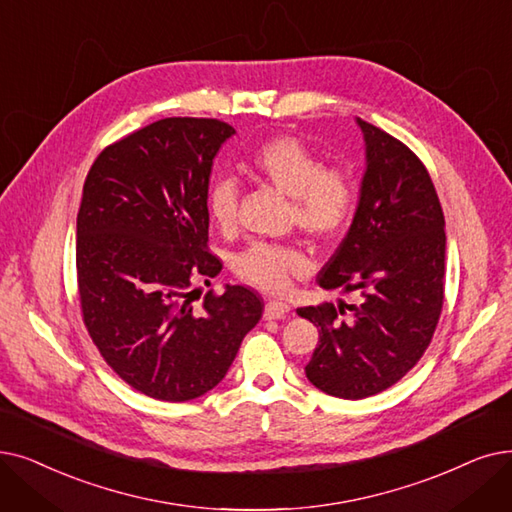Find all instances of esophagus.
Listing matches in <instances>:
<instances>
[{
  "instance_id": "obj_1",
  "label": "esophagus",
  "mask_w": 512,
  "mask_h": 512,
  "mask_svg": "<svg viewBox=\"0 0 512 512\" xmlns=\"http://www.w3.org/2000/svg\"><path fill=\"white\" fill-rule=\"evenodd\" d=\"M288 311H291V305H288V303L268 301V303H265V309H263V318L265 320H280L288 314Z\"/></svg>"
}]
</instances>
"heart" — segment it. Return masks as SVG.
Masks as SVG:
<instances>
[{"mask_svg": "<svg viewBox=\"0 0 512 512\" xmlns=\"http://www.w3.org/2000/svg\"><path fill=\"white\" fill-rule=\"evenodd\" d=\"M255 180L291 196V219L318 242L337 240L351 224L358 186L353 175L337 165H324L320 154L301 138L280 133L261 142L247 161ZM207 213L213 224L230 232L238 224L240 186L232 175H217L207 188ZM242 282L282 295L311 270L309 257L295 244L253 242L234 261Z\"/></svg>", "mask_w": 512, "mask_h": 512, "instance_id": "b5f03b06", "label": "heart"}]
</instances>
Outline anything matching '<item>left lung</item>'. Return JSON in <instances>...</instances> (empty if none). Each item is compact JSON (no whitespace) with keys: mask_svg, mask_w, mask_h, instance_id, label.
<instances>
[{"mask_svg":"<svg viewBox=\"0 0 512 512\" xmlns=\"http://www.w3.org/2000/svg\"><path fill=\"white\" fill-rule=\"evenodd\" d=\"M358 125L368 157L360 207L318 284L362 299L297 309L320 332L305 366L309 383L343 399L381 393L418 364L446 282V219L425 163L391 133Z\"/></svg>","mask_w":512,"mask_h":512,"instance_id":"8db88e82","label":"left lung"}]
</instances>
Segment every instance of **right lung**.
<instances>
[{"instance_id":"right-lung-1","label":"right lung","mask_w":512,"mask_h":512,"mask_svg":"<svg viewBox=\"0 0 512 512\" xmlns=\"http://www.w3.org/2000/svg\"><path fill=\"white\" fill-rule=\"evenodd\" d=\"M234 127L167 117L106 146L85 177L77 215L83 324L129 387L161 402L211 391L232 366L263 299L247 286L213 288L207 188Z\"/></svg>"}]
</instances>
